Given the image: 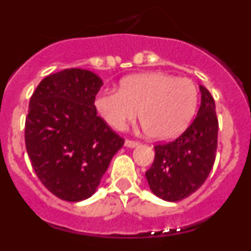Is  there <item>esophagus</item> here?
<instances>
[{"instance_id":"1","label":"esophagus","mask_w":251,"mask_h":251,"mask_svg":"<svg viewBox=\"0 0 251 251\" xmlns=\"http://www.w3.org/2000/svg\"><path fill=\"white\" fill-rule=\"evenodd\" d=\"M139 145V142H136V141H129V139H127V141L124 142V146L128 148H134L137 147V146Z\"/></svg>"}]
</instances>
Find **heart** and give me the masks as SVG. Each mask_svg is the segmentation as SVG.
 Segmentation results:
<instances>
[{"label": "heart", "mask_w": 251, "mask_h": 251, "mask_svg": "<svg viewBox=\"0 0 251 251\" xmlns=\"http://www.w3.org/2000/svg\"><path fill=\"white\" fill-rule=\"evenodd\" d=\"M103 121L117 130L139 119L147 134L157 141L178 136L194 117L197 89L187 77L166 73H142L124 77L119 90H103L95 98Z\"/></svg>", "instance_id": "1"}]
</instances>
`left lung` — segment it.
<instances>
[{
  "instance_id": "8db88e82",
  "label": "left lung",
  "mask_w": 251,
  "mask_h": 251,
  "mask_svg": "<svg viewBox=\"0 0 251 251\" xmlns=\"http://www.w3.org/2000/svg\"><path fill=\"white\" fill-rule=\"evenodd\" d=\"M200 93L201 105L191 126L175 141L154 147L156 156L146 178L162 200L177 202L194 194L214 166L219 122L210 92L200 85Z\"/></svg>"
}]
</instances>
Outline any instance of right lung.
Here are the masks:
<instances>
[{
	"mask_svg": "<svg viewBox=\"0 0 251 251\" xmlns=\"http://www.w3.org/2000/svg\"><path fill=\"white\" fill-rule=\"evenodd\" d=\"M100 77L65 69L44 77L30 99L25 123L28 158L51 194L83 201L97 191L124 139L97 114Z\"/></svg>",
	"mask_w": 251,
	"mask_h": 251,
	"instance_id": "obj_1",
	"label": "right lung"
}]
</instances>
